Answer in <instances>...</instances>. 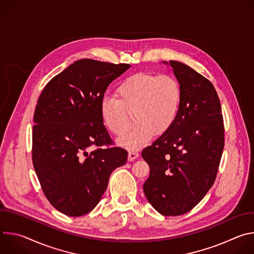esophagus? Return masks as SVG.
<instances>
[{
  "label": "esophagus",
  "mask_w": 254,
  "mask_h": 254,
  "mask_svg": "<svg viewBox=\"0 0 254 254\" xmlns=\"http://www.w3.org/2000/svg\"><path fill=\"white\" fill-rule=\"evenodd\" d=\"M138 157V153L134 150H130L128 152V161H133L134 159H136Z\"/></svg>",
  "instance_id": "1"
}]
</instances>
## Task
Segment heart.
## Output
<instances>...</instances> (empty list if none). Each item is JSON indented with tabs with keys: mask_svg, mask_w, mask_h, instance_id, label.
I'll return each mask as SVG.
<instances>
[{
	"mask_svg": "<svg viewBox=\"0 0 254 254\" xmlns=\"http://www.w3.org/2000/svg\"><path fill=\"white\" fill-rule=\"evenodd\" d=\"M118 99L104 96L100 103L101 120L116 136L124 134L133 114L136 126L119 139L131 149L146 144L154 131L163 133L171 128L180 112L182 89L172 75L137 72L126 77L117 87Z\"/></svg>",
	"mask_w": 254,
	"mask_h": 254,
	"instance_id": "b5f03b06",
	"label": "heart"
}]
</instances>
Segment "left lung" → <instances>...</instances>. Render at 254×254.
Masks as SVG:
<instances>
[{"mask_svg": "<svg viewBox=\"0 0 254 254\" xmlns=\"http://www.w3.org/2000/svg\"><path fill=\"white\" fill-rule=\"evenodd\" d=\"M169 63L182 101L171 128L141 152L150 166L142 188L159 213L179 216L192 210L214 184L224 148V125L213 84L182 62Z\"/></svg>", "mask_w": 254, "mask_h": 254, "instance_id": "left-lung-1", "label": "left lung"}]
</instances>
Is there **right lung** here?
<instances>
[{"label":"right lung","mask_w":254,"mask_h":254,"mask_svg":"<svg viewBox=\"0 0 254 254\" xmlns=\"http://www.w3.org/2000/svg\"><path fill=\"white\" fill-rule=\"evenodd\" d=\"M130 67L80 59L54 76L34 113L32 161L45 197L61 213L78 217L100 201L112 172L127 163L100 116L113 80ZM92 146L97 149L89 154Z\"/></svg>","instance_id":"obj_1"}]
</instances>
